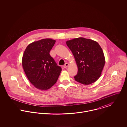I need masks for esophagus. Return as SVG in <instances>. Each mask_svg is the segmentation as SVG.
Instances as JSON below:
<instances>
[{
	"label": "esophagus",
	"mask_w": 127,
	"mask_h": 127,
	"mask_svg": "<svg viewBox=\"0 0 127 127\" xmlns=\"http://www.w3.org/2000/svg\"><path fill=\"white\" fill-rule=\"evenodd\" d=\"M69 65V64H68V63H66V64H65L64 65V68H66Z\"/></svg>",
	"instance_id": "1"
}]
</instances>
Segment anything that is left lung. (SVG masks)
Listing matches in <instances>:
<instances>
[{"label":"left lung","instance_id":"1","mask_svg":"<svg viewBox=\"0 0 127 127\" xmlns=\"http://www.w3.org/2000/svg\"><path fill=\"white\" fill-rule=\"evenodd\" d=\"M66 43L78 66L75 80L85 85L96 81L101 75L105 63L103 51L98 43L84 37L74 38Z\"/></svg>","mask_w":127,"mask_h":127}]
</instances>
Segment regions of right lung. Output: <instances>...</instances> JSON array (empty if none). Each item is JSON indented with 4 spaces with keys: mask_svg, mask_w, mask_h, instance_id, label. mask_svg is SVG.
Masks as SVG:
<instances>
[{
    "mask_svg": "<svg viewBox=\"0 0 127 127\" xmlns=\"http://www.w3.org/2000/svg\"><path fill=\"white\" fill-rule=\"evenodd\" d=\"M55 40L45 38L29 44L24 51L22 64L31 84L36 88L46 90L57 82L62 71L49 54Z\"/></svg>",
    "mask_w": 127,
    "mask_h": 127,
    "instance_id": "right-lung-1",
    "label": "right lung"
}]
</instances>
